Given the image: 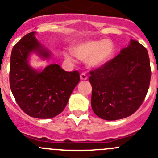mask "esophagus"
I'll list each match as a JSON object with an SVG mask.
<instances>
[{"label": "esophagus", "mask_w": 158, "mask_h": 158, "mask_svg": "<svg viewBox=\"0 0 158 158\" xmlns=\"http://www.w3.org/2000/svg\"><path fill=\"white\" fill-rule=\"evenodd\" d=\"M87 76H86V74L85 73H82L80 75V79H82V80H86L87 79Z\"/></svg>", "instance_id": "34e87169"}]
</instances>
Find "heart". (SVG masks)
Listing matches in <instances>:
<instances>
[{"mask_svg": "<svg viewBox=\"0 0 158 158\" xmlns=\"http://www.w3.org/2000/svg\"><path fill=\"white\" fill-rule=\"evenodd\" d=\"M72 52L79 59L86 60L89 67L98 69L113 58L116 52V45L109 38L84 40L75 44L72 47ZM64 56L67 60H72L70 53H65Z\"/></svg>", "mask_w": 158, "mask_h": 158, "instance_id": "heart-1", "label": "heart"}]
</instances>
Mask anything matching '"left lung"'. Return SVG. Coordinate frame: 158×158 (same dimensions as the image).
<instances>
[{"instance_id": "left-lung-1", "label": "left lung", "mask_w": 158, "mask_h": 158, "mask_svg": "<svg viewBox=\"0 0 158 158\" xmlns=\"http://www.w3.org/2000/svg\"><path fill=\"white\" fill-rule=\"evenodd\" d=\"M91 106L103 120H116L137 111L150 86L151 70L148 52L131 40L115 58L89 72Z\"/></svg>"}]
</instances>
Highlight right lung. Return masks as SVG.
I'll return each instance as SVG.
<instances>
[{
  "mask_svg": "<svg viewBox=\"0 0 158 158\" xmlns=\"http://www.w3.org/2000/svg\"><path fill=\"white\" fill-rule=\"evenodd\" d=\"M31 32L14 45L9 82L14 98L24 113L38 119H49L63 112L80 80L78 71L66 72L56 64L38 70L29 64L31 53L49 60L51 52Z\"/></svg>",
  "mask_w": 158,
  "mask_h": 158,
  "instance_id": "add662e5",
  "label": "right lung"
}]
</instances>
